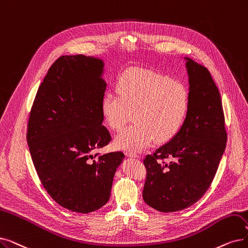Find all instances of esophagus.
Here are the masks:
<instances>
[{
    "mask_svg": "<svg viewBox=\"0 0 248 248\" xmlns=\"http://www.w3.org/2000/svg\"><path fill=\"white\" fill-rule=\"evenodd\" d=\"M125 154V156L126 157H128V158H139V156L136 154V153H133V152H125L124 153Z\"/></svg>",
    "mask_w": 248,
    "mask_h": 248,
    "instance_id": "1",
    "label": "esophagus"
}]
</instances>
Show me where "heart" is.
<instances>
[{
	"instance_id": "obj_1",
	"label": "heart",
	"mask_w": 248,
	"mask_h": 248,
	"mask_svg": "<svg viewBox=\"0 0 248 248\" xmlns=\"http://www.w3.org/2000/svg\"><path fill=\"white\" fill-rule=\"evenodd\" d=\"M117 93L108 92L101 101L105 124L113 131L135 116L136 123L114 139V146L139 152L154 142L174 138L184 125L189 109L186 86L159 73L141 68L125 70L117 80Z\"/></svg>"
}]
</instances>
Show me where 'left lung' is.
<instances>
[{
    "label": "left lung",
    "instance_id": "obj_1",
    "mask_svg": "<svg viewBox=\"0 0 248 248\" xmlns=\"http://www.w3.org/2000/svg\"><path fill=\"white\" fill-rule=\"evenodd\" d=\"M189 109L177 135L144 160L145 202L172 213L196 203L210 187L225 151L227 134L220 92L207 68L185 58ZM170 157L169 164L158 158Z\"/></svg>",
    "mask_w": 248,
    "mask_h": 248
}]
</instances>
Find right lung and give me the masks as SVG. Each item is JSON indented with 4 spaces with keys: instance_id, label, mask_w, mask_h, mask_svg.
I'll use <instances>...</instances> for the list:
<instances>
[{
    "instance_id": "right-lung-1",
    "label": "right lung",
    "mask_w": 248,
    "mask_h": 248,
    "mask_svg": "<svg viewBox=\"0 0 248 248\" xmlns=\"http://www.w3.org/2000/svg\"><path fill=\"white\" fill-rule=\"evenodd\" d=\"M104 62L62 56L39 86L28 121L27 143L42 186L60 206L88 214L108 202L123 152L97 156L111 141L102 125Z\"/></svg>"
}]
</instances>
